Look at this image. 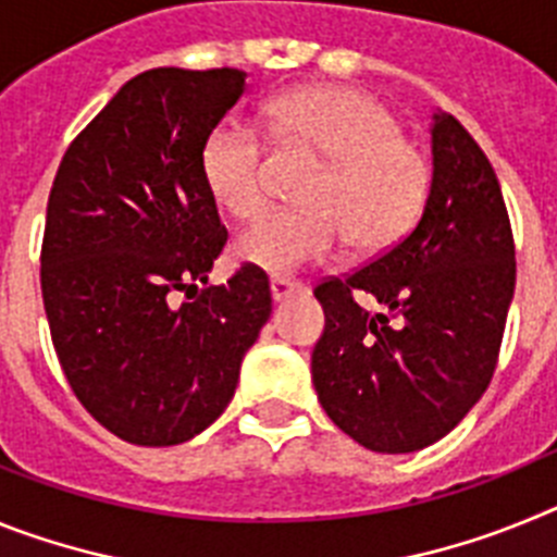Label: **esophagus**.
Wrapping results in <instances>:
<instances>
[{
	"label": "esophagus",
	"instance_id": "obj_1",
	"mask_svg": "<svg viewBox=\"0 0 557 557\" xmlns=\"http://www.w3.org/2000/svg\"><path fill=\"white\" fill-rule=\"evenodd\" d=\"M304 284L295 282V278H287V275H273L270 278V293H273V301H284L289 295L301 293Z\"/></svg>",
	"mask_w": 557,
	"mask_h": 557
}]
</instances>
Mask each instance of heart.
<instances>
[{"label":"heart","mask_w":557,"mask_h":557,"mask_svg":"<svg viewBox=\"0 0 557 557\" xmlns=\"http://www.w3.org/2000/svg\"><path fill=\"white\" fill-rule=\"evenodd\" d=\"M264 120L278 145L312 150L323 170L304 186V209L270 211L236 239V262L287 273L326 259L343 239L351 253L376 256L410 234L432 170L421 147L401 136L391 108L357 88L304 86L273 97ZM198 170L228 218L250 220L262 211L268 150L253 127L220 120L200 145Z\"/></svg>","instance_id":"obj_1"}]
</instances>
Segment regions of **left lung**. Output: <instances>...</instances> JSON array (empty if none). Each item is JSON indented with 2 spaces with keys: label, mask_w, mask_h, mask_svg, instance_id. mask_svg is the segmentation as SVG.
I'll return each mask as SVG.
<instances>
[{
  "label": "left lung",
  "mask_w": 557,
  "mask_h": 557,
  "mask_svg": "<svg viewBox=\"0 0 557 557\" xmlns=\"http://www.w3.org/2000/svg\"><path fill=\"white\" fill-rule=\"evenodd\" d=\"M513 256L494 166L451 113L437 111L430 198L416 228L366 268L314 287L326 326L312 382L334 424L382 455L449 435L494 376Z\"/></svg>",
  "instance_id": "obj_1"
}]
</instances>
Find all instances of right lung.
<instances>
[{
	"mask_svg": "<svg viewBox=\"0 0 557 557\" xmlns=\"http://www.w3.org/2000/svg\"><path fill=\"white\" fill-rule=\"evenodd\" d=\"M245 77L141 72L77 133L52 181L41 245L52 346L77 401L127 444L175 446L214 424L273 309L259 268L209 284L228 231L198 152Z\"/></svg>",
	"mask_w": 557,
	"mask_h": 557,
	"instance_id": "add662e5",
	"label": "right lung"
}]
</instances>
